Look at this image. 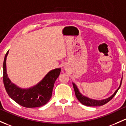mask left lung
Returning <instances> with one entry per match:
<instances>
[{
  "label": "left lung",
  "mask_w": 126,
  "mask_h": 126,
  "mask_svg": "<svg viewBox=\"0 0 126 126\" xmlns=\"http://www.w3.org/2000/svg\"><path fill=\"white\" fill-rule=\"evenodd\" d=\"M122 79L123 78H121V81H120V86L118 87V88L116 90L115 92L113 94L110 96H109V98H107L106 99H103V100H95V99H92L90 98L87 97V96H84V95H82L80 93V91H79V88H78L76 84L74 83H72V84H73L74 89V91H75V95H76L77 98L79 100V101L83 105L87 106H103L104 104H106L107 103H108L110 100H112L113 98V96L116 95V92H118V91L119 90V89L120 88L121 85V83H122Z\"/></svg>",
  "instance_id": "obj_1"
}]
</instances>
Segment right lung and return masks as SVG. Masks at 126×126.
<instances>
[{
    "label": "right lung",
    "instance_id": "1",
    "mask_svg": "<svg viewBox=\"0 0 126 126\" xmlns=\"http://www.w3.org/2000/svg\"><path fill=\"white\" fill-rule=\"evenodd\" d=\"M9 50L5 54L3 64V80L5 88L10 97L22 106L28 108L42 106L51 99L55 80L59 76L61 68L51 70L37 84L29 88H21L12 83L6 71V57Z\"/></svg>",
    "mask_w": 126,
    "mask_h": 126
}]
</instances>
